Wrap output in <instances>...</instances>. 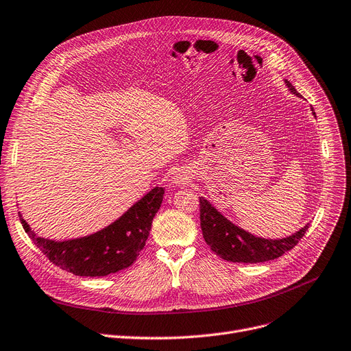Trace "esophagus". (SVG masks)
Here are the masks:
<instances>
[{
	"mask_svg": "<svg viewBox=\"0 0 351 351\" xmlns=\"http://www.w3.org/2000/svg\"><path fill=\"white\" fill-rule=\"evenodd\" d=\"M188 180H189V176H188L184 171H178V172L173 173V176H172V184H175L176 186L186 185Z\"/></svg>",
	"mask_w": 351,
	"mask_h": 351,
	"instance_id": "1",
	"label": "esophagus"
}]
</instances>
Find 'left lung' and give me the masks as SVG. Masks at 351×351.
I'll list each match as a JSON object with an SVG mask.
<instances>
[{"label":"left lung","mask_w":351,"mask_h":351,"mask_svg":"<svg viewBox=\"0 0 351 351\" xmlns=\"http://www.w3.org/2000/svg\"><path fill=\"white\" fill-rule=\"evenodd\" d=\"M285 84L293 95L300 97L298 91L291 83L285 80ZM313 114L315 116L314 110ZM199 205L201 228L205 242L222 260L231 263L256 264L276 260V258L281 256L287 251L293 250L310 226V223H307L300 231L287 238L267 239L255 237L232 223L230 219H226L204 196L199 197Z\"/></svg>","instance_id":"obj_1"}]
</instances>
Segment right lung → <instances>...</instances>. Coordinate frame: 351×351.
Returning <instances> with one entry per match:
<instances>
[{
	"label": "right lung",
	"mask_w": 351,
	"mask_h": 351,
	"mask_svg": "<svg viewBox=\"0 0 351 351\" xmlns=\"http://www.w3.org/2000/svg\"><path fill=\"white\" fill-rule=\"evenodd\" d=\"M163 188H154L119 219L87 237L54 241L38 237L21 217L24 231L49 260L79 277H104L130 267L143 250L156 212L163 201Z\"/></svg>",
	"instance_id": "obj_1"
}]
</instances>
